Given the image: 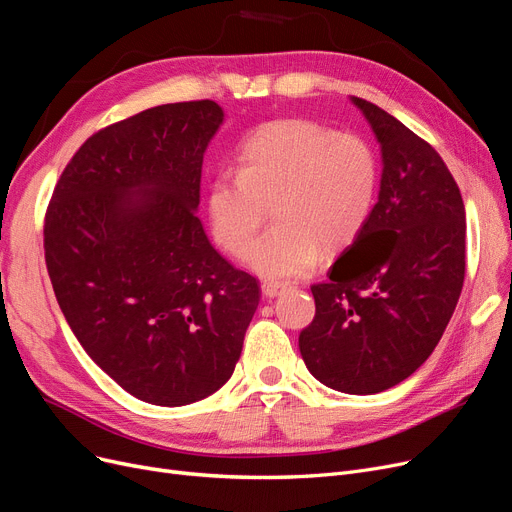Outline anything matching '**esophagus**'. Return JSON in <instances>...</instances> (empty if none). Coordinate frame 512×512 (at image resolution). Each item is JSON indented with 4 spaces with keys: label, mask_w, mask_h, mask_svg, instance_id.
<instances>
[{
    "label": "esophagus",
    "mask_w": 512,
    "mask_h": 512,
    "mask_svg": "<svg viewBox=\"0 0 512 512\" xmlns=\"http://www.w3.org/2000/svg\"><path fill=\"white\" fill-rule=\"evenodd\" d=\"M286 288V284L284 282H274V280H265L263 284H261V291H263V295L265 297H278L282 291Z\"/></svg>",
    "instance_id": "esophagus-1"
}]
</instances>
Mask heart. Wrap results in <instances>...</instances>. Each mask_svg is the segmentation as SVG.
<instances>
[{"mask_svg": "<svg viewBox=\"0 0 512 512\" xmlns=\"http://www.w3.org/2000/svg\"><path fill=\"white\" fill-rule=\"evenodd\" d=\"M376 194L379 161L366 140L280 119L240 144L236 173L213 177L207 211L219 247L242 257L272 206L277 224L252 243L249 265L265 278H299L322 251L335 255L360 236Z\"/></svg>", "mask_w": 512, "mask_h": 512, "instance_id": "b5f03b06", "label": "heart"}]
</instances>
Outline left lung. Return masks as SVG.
<instances>
[{"label": "left lung", "mask_w": 512, "mask_h": 512, "mask_svg": "<svg viewBox=\"0 0 512 512\" xmlns=\"http://www.w3.org/2000/svg\"><path fill=\"white\" fill-rule=\"evenodd\" d=\"M383 154L379 203L360 236L311 286L299 335L307 370L351 395L402 383L427 362L464 282V203L437 150L376 104L351 96Z\"/></svg>", "instance_id": "8db88e82"}]
</instances>
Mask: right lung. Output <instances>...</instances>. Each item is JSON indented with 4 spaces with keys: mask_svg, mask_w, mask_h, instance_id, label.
<instances>
[{
    "mask_svg": "<svg viewBox=\"0 0 512 512\" xmlns=\"http://www.w3.org/2000/svg\"><path fill=\"white\" fill-rule=\"evenodd\" d=\"M221 121L219 104L194 100L96 131L46 211L43 249L66 322L110 379L154 406L198 402L230 379L261 297L196 215Z\"/></svg>",
    "mask_w": 512,
    "mask_h": 512,
    "instance_id": "obj_1",
    "label": "right lung"
}]
</instances>
